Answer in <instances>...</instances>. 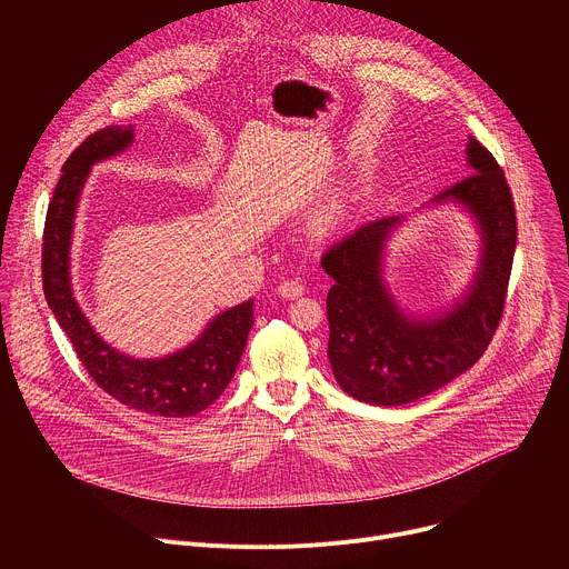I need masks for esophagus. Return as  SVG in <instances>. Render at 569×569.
Segmentation results:
<instances>
[{"label":"esophagus","instance_id":"obj_1","mask_svg":"<svg viewBox=\"0 0 569 569\" xmlns=\"http://www.w3.org/2000/svg\"><path fill=\"white\" fill-rule=\"evenodd\" d=\"M277 295L283 297V299H297V297L303 295V286H301L299 281L290 279V281H283V283L277 288Z\"/></svg>","mask_w":569,"mask_h":569}]
</instances>
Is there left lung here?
<instances>
[{"instance_id":"8db88e82","label":"left lung","mask_w":569,"mask_h":569,"mask_svg":"<svg viewBox=\"0 0 569 569\" xmlns=\"http://www.w3.org/2000/svg\"><path fill=\"white\" fill-rule=\"evenodd\" d=\"M466 157L470 176L435 198L461 204L481 233L477 274L455 308L417 319L396 303L382 261L398 216L358 227L321 257L323 272L336 281L327 297L331 369L362 402H415L468 371L496 336L518 240L516 207L496 157L472 137Z\"/></svg>"}]
</instances>
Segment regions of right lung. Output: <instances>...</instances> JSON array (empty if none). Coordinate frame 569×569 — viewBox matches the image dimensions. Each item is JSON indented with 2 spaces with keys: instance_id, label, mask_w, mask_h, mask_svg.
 Wrapping results in <instances>:
<instances>
[{
  "instance_id": "1",
  "label": "right lung",
  "mask_w": 569,
  "mask_h": 569,
  "mask_svg": "<svg viewBox=\"0 0 569 569\" xmlns=\"http://www.w3.org/2000/svg\"><path fill=\"white\" fill-rule=\"evenodd\" d=\"M132 139V126H110L90 134L64 161L44 220L42 288L78 360L103 391L152 417H193L207 410L233 378L254 323V299L216 315L189 347L141 360L103 342L71 290L69 250L80 189L97 161L123 152Z\"/></svg>"
}]
</instances>
